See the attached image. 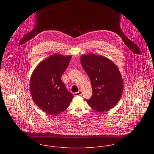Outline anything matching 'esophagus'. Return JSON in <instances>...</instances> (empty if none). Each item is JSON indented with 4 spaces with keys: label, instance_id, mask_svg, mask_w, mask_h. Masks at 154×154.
I'll use <instances>...</instances> for the list:
<instances>
[{
    "label": "esophagus",
    "instance_id": "obj_1",
    "mask_svg": "<svg viewBox=\"0 0 154 154\" xmlns=\"http://www.w3.org/2000/svg\"><path fill=\"white\" fill-rule=\"evenodd\" d=\"M73 96H79V95H82V91H79L77 92L73 93Z\"/></svg>",
    "mask_w": 154,
    "mask_h": 154
}]
</instances>
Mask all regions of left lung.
<instances>
[{
    "label": "left lung",
    "mask_w": 154,
    "mask_h": 154,
    "mask_svg": "<svg viewBox=\"0 0 154 154\" xmlns=\"http://www.w3.org/2000/svg\"><path fill=\"white\" fill-rule=\"evenodd\" d=\"M81 62L90 79L92 95L85 100L93 110L107 111L119 101L123 92V79L119 69L109 59L93 54L83 55Z\"/></svg>",
    "instance_id": "8db88e82"
}]
</instances>
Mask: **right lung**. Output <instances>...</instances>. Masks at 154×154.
Listing matches in <instances>:
<instances>
[{"label":"right lung","mask_w":154,"mask_h":154,"mask_svg":"<svg viewBox=\"0 0 154 154\" xmlns=\"http://www.w3.org/2000/svg\"><path fill=\"white\" fill-rule=\"evenodd\" d=\"M71 57L57 54L51 56L38 64L31 75L32 98L47 114H59L67 109L74 97L61 79Z\"/></svg>","instance_id":"obj_1"}]
</instances>
